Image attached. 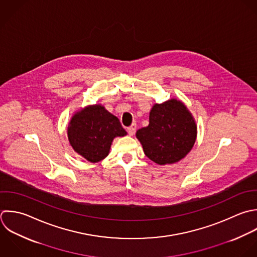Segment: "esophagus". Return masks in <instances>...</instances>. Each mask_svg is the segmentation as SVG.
Returning a JSON list of instances; mask_svg holds the SVG:
<instances>
[{
	"mask_svg": "<svg viewBox=\"0 0 257 257\" xmlns=\"http://www.w3.org/2000/svg\"><path fill=\"white\" fill-rule=\"evenodd\" d=\"M127 131H128V134H129L130 136H133V135L135 134V132H136V124L133 123L130 127L127 128Z\"/></svg>",
	"mask_w": 257,
	"mask_h": 257,
	"instance_id": "esophagus-1",
	"label": "esophagus"
}]
</instances>
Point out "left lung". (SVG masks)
<instances>
[{
  "instance_id": "1",
  "label": "left lung",
  "mask_w": 257,
  "mask_h": 257,
  "mask_svg": "<svg viewBox=\"0 0 257 257\" xmlns=\"http://www.w3.org/2000/svg\"><path fill=\"white\" fill-rule=\"evenodd\" d=\"M197 125L185 104L172 98L154 104L149 125L136 132L145 155L159 165L173 164L183 159L193 148Z\"/></svg>"
}]
</instances>
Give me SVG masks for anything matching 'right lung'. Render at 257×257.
Listing matches in <instances>:
<instances>
[{
  "mask_svg": "<svg viewBox=\"0 0 257 257\" xmlns=\"http://www.w3.org/2000/svg\"><path fill=\"white\" fill-rule=\"evenodd\" d=\"M68 140L74 151L91 163L105 159L114 138L127 132L119 119L101 104L89 105L77 111L71 118Z\"/></svg>",
  "mask_w": 257,
  "mask_h": 257,
  "instance_id": "right-lung-1",
  "label": "right lung"
}]
</instances>
